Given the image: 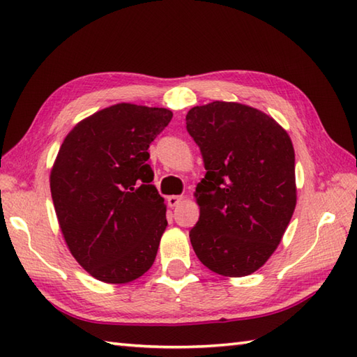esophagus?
Segmentation results:
<instances>
[{
    "label": "esophagus",
    "mask_w": 357,
    "mask_h": 357,
    "mask_svg": "<svg viewBox=\"0 0 357 357\" xmlns=\"http://www.w3.org/2000/svg\"><path fill=\"white\" fill-rule=\"evenodd\" d=\"M181 202H183V196L172 195V196H169V198H167V204H169L170 207H178Z\"/></svg>",
    "instance_id": "obj_1"
}]
</instances>
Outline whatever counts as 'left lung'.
Returning a JSON list of instances; mask_svg holds the SVG:
<instances>
[{"instance_id": "8db88e82", "label": "left lung", "mask_w": 357, "mask_h": 357, "mask_svg": "<svg viewBox=\"0 0 357 357\" xmlns=\"http://www.w3.org/2000/svg\"><path fill=\"white\" fill-rule=\"evenodd\" d=\"M185 121L207 170L193 193L199 221L192 247L218 275H252L275 253L293 216V142L267 113L241 102L196 105Z\"/></svg>"}]
</instances>
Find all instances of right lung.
Wrapping results in <instances>:
<instances>
[{
  "mask_svg": "<svg viewBox=\"0 0 357 357\" xmlns=\"http://www.w3.org/2000/svg\"><path fill=\"white\" fill-rule=\"evenodd\" d=\"M172 110L119 102L67 133L50 170L59 229L90 276L128 284L155 262L167 206L151 184L149 147Z\"/></svg>",
  "mask_w": 357,
  "mask_h": 357,
  "instance_id": "add662e5",
  "label": "right lung"
}]
</instances>
